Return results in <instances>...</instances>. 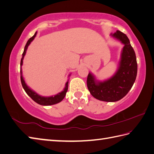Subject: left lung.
Masks as SVG:
<instances>
[{
    "label": "left lung",
    "mask_w": 154,
    "mask_h": 154,
    "mask_svg": "<svg viewBox=\"0 0 154 154\" xmlns=\"http://www.w3.org/2000/svg\"><path fill=\"white\" fill-rule=\"evenodd\" d=\"M110 35L124 45L117 69L112 76L102 81L89 72L87 86L92 96L97 100L115 102L123 98L134 84L137 75V62L134 51L125 33L117 30Z\"/></svg>",
    "instance_id": "left-lung-1"
}]
</instances>
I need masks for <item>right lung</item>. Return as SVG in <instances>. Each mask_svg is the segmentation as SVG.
<instances>
[{"label": "right lung", "instance_id": "1", "mask_svg": "<svg viewBox=\"0 0 154 154\" xmlns=\"http://www.w3.org/2000/svg\"><path fill=\"white\" fill-rule=\"evenodd\" d=\"M36 35H37V32L35 33V34H34L33 36L31 37V38L28 41V42H27L26 45L24 47V50H23V53L22 54V58L21 59V62H20V79H21V82H22V85L23 90H25L26 94H28L34 101L41 105H44V106L52 105H54L59 103V102H60L61 101H63L64 97H65L66 94L68 90V80L66 82L65 87L64 88L63 91L59 92V94L54 95H51V96H42V95L38 94L35 91H33L32 88H30L28 85H27L22 75V66L23 65V58H24V56L26 55V51L28 49V46L30 45V43L33 42V40L35 39ZM70 75L71 74L68 75V77H70Z\"/></svg>", "mask_w": 154, "mask_h": 154}]
</instances>
